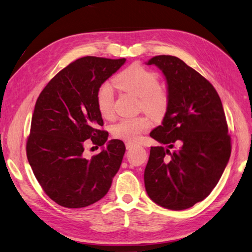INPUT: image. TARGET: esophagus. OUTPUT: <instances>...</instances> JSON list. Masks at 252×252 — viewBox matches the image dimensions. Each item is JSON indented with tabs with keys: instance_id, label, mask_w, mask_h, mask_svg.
Here are the masks:
<instances>
[{
	"instance_id": "esophagus-1",
	"label": "esophagus",
	"mask_w": 252,
	"mask_h": 252,
	"mask_svg": "<svg viewBox=\"0 0 252 252\" xmlns=\"http://www.w3.org/2000/svg\"><path fill=\"white\" fill-rule=\"evenodd\" d=\"M125 145H126V149H127V150H130V149H132V147L134 146L135 144H134V143H132V142H126V143H125Z\"/></svg>"
}]
</instances>
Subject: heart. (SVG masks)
<instances>
[{
	"label": "heart",
	"mask_w": 252,
	"mask_h": 252,
	"mask_svg": "<svg viewBox=\"0 0 252 252\" xmlns=\"http://www.w3.org/2000/svg\"><path fill=\"white\" fill-rule=\"evenodd\" d=\"M115 85L124 93L138 97L139 108L155 119L165 116L169 107L168 93L158 86V76L139 64H133L114 79ZM96 107L102 118H111L114 114L115 94L113 86L106 82L99 86L95 96ZM151 128L146 117L122 119L112 127L114 137L125 141H136L142 133Z\"/></svg>",
	"instance_id": "obj_1"
}]
</instances>
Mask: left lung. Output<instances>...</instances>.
<instances>
[{
  "label": "left lung",
  "mask_w": 252,
  "mask_h": 252,
  "mask_svg": "<svg viewBox=\"0 0 252 252\" xmlns=\"http://www.w3.org/2000/svg\"><path fill=\"white\" fill-rule=\"evenodd\" d=\"M147 64L158 66L167 79L169 107L151 136L169 149L151 146L145 190L162 208L189 209L210 195L230 158L223 105L213 84L179 58L160 55Z\"/></svg>",
  "instance_id": "1"
}]
</instances>
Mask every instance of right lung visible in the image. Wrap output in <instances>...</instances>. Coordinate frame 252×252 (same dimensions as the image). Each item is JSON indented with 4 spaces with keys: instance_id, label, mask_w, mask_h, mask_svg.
Segmentation results:
<instances>
[{
    "instance_id": "add662e5",
    "label": "right lung",
    "mask_w": 252,
    "mask_h": 252,
    "mask_svg": "<svg viewBox=\"0 0 252 252\" xmlns=\"http://www.w3.org/2000/svg\"><path fill=\"white\" fill-rule=\"evenodd\" d=\"M126 59L87 56L70 63L38 95L26 140V155L42 190L68 209H79L102 198L119 170L125 144L109 141L107 149L87 159L84 146L106 143L95 96L99 86Z\"/></svg>"
}]
</instances>
